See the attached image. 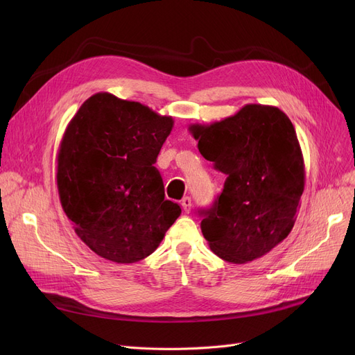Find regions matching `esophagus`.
Returning <instances> with one entry per match:
<instances>
[{
	"mask_svg": "<svg viewBox=\"0 0 355 355\" xmlns=\"http://www.w3.org/2000/svg\"><path fill=\"white\" fill-rule=\"evenodd\" d=\"M181 206H182V210L184 213H190L191 211V207H193V202H191V198L190 197H184L181 200Z\"/></svg>",
	"mask_w": 355,
	"mask_h": 355,
	"instance_id": "34e87169",
	"label": "esophagus"
}]
</instances>
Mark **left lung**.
<instances>
[{
	"label": "left lung",
	"instance_id": "1",
	"mask_svg": "<svg viewBox=\"0 0 355 355\" xmlns=\"http://www.w3.org/2000/svg\"><path fill=\"white\" fill-rule=\"evenodd\" d=\"M189 130L201 155L226 175L201 232L210 249L243 265L288 237L305 187L302 149L291 119L276 106L249 103L237 114Z\"/></svg>",
	"mask_w": 355,
	"mask_h": 355
}]
</instances>
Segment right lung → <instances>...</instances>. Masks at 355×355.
<instances>
[{
	"label": "right lung",
	"mask_w": 355,
	"mask_h": 355,
	"mask_svg": "<svg viewBox=\"0 0 355 355\" xmlns=\"http://www.w3.org/2000/svg\"><path fill=\"white\" fill-rule=\"evenodd\" d=\"M173 126V116L107 92L86 99L69 122L58 153L59 197L74 232L98 256L138 262L181 214L165 200L155 166Z\"/></svg>",
	"instance_id": "1"
}]
</instances>
